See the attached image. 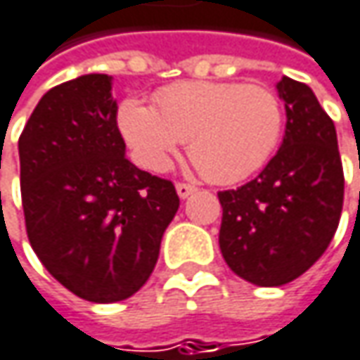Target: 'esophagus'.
Returning <instances> with one entry per match:
<instances>
[{"mask_svg": "<svg viewBox=\"0 0 360 360\" xmlns=\"http://www.w3.org/2000/svg\"><path fill=\"white\" fill-rule=\"evenodd\" d=\"M193 191H195V187H193V185H189V183H177V195H179L181 200L189 198Z\"/></svg>", "mask_w": 360, "mask_h": 360, "instance_id": "34e87169", "label": "esophagus"}]
</instances>
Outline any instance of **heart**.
I'll list each match as a JSON object with an SVG mask.
<instances>
[{
	"instance_id": "1",
	"label": "heart",
	"mask_w": 360,
	"mask_h": 360,
	"mask_svg": "<svg viewBox=\"0 0 360 360\" xmlns=\"http://www.w3.org/2000/svg\"><path fill=\"white\" fill-rule=\"evenodd\" d=\"M157 108L128 97L117 130L138 167L162 173L183 140L207 179L230 185L250 177L275 153L283 108L263 85L185 81L157 94Z\"/></svg>"
}]
</instances>
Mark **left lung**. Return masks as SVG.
<instances>
[{
    "mask_svg": "<svg viewBox=\"0 0 360 360\" xmlns=\"http://www.w3.org/2000/svg\"><path fill=\"white\" fill-rule=\"evenodd\" d=\"M285 136L259 177L220 191V250L244 281L279 287L304 275L332 240L345 200L336 128L306 83L283 77Z\"/></svg>",
    "mask_w": 360,
    "mask_h": 360,
    "instance_id": "obj_1",
    "label": "left lung"
}]
</instances>
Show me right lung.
Masks as SVG:
<instances>
[{"label":"right lung","instance_id":"right-lung-1","mask_svg":"<svg viewBox=\"0 0 360 360\" xmlns=\"http://www.w3.org/2000/svg\"><path fill=\"white\" fill-rule=\"evenodd\" d=\"M116 116L112 77L81 75L42 96L18 140L28 240L60 285L94 304L148 281L179 210L171 181L126 159Z\"/></svg>","mask_w":360,"mask_h":360}]
</instances>
